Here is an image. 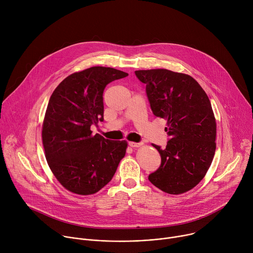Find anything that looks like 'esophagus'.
Listing matches in <instances>:
<instances>
[{
    "label": "esophagus",
    "instance_id": "34e87169",
    "mask_svg": "<svg viewBox=\"0 0 253 253\" xmlns=\"http://www.w3.org/2000/svg\"><path fill=\"white\" fill-rule=\"evenodd\" d=\"M143 144L142 143H136V142H129V146L133 147V148H137V147H140L142 146Z\"/></svg>",
    "mask_w": 253,
    "mask_h": 253
}]
</instances>
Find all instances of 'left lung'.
<instances>
[{"label": "left lung", "mask_w": 253, "mask_h": 253, "mask_svg": "<svg viewBox=\"0 0 253 253\" xmlns=\"http://www.w3.org/2000/svg\"><path fill=\"white\" fill-rule=\"evenodd\" d=\"M146 84L151 110L167 120L165 149L152 144L161 165L149 181L168 194H182L204 178L216 149V121L208 96L191 76L166 69L135 71Z\"/></svg>", "instance_id": "obj_1"}]
</instances>
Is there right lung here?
<instances>
[{"mask_svg": "<svg viewBox=\"0 0 253 253\" xmlns=\"http://www.w3.org/2000/svg\"><path fill=\"white\" fill-rule=\"evenodd\" d=\"M110 67H91L65 78L50 97L42 127L48 165L63 187L79 195L98 192L111 181L127 141L92 135L103 121V92L112 81L127 77Z\"/></svg>", "mask_w": 253, "mask_h": 253, "instance_id": "right-lung-1", "label": "right lung"}]
</instances>
